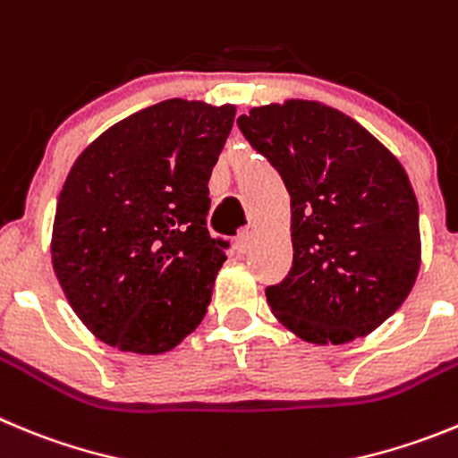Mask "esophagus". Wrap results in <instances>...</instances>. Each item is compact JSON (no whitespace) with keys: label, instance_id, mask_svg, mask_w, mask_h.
<instances>
[{"label":"esophagus","instance_id":"34e87169","mask_svg":"<svg viewBox=\"0 0 458 458\" xmlns=\"http://www.w3.org/2000/svg\"><path fill=\"white\" fill-rule=\"evenodd\" d=\"M251 242H254V232H251V229H242L236 236V250L241 251V254H245V251H250Z\"/></svg>","mask_w":458,"mask_h":458}]
</instances>
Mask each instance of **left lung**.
<instances>
[{"label": "left lung", "instance_id": "obj_1", "mask_svg": "<svg viewBox=\"0 0 458 458\" xmlns=\"http://www.w3.org/2000/svg\"><path fill=\"white\" fill-rule=\"evenodd\" d=\"M238 127L291 195L293 267L266 288L276 320L316 345L375 331L420 270L418 199L402 163L350 115L309 99L251 108Z\"/></svg>", "mask_w": 458, "mask_h": 458}]
</instances>
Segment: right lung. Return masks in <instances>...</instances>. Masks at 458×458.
Segmentation results:
<instances>
[{
	"mask_svg": "<svg viewBox=\"0 0 458 458\" xmlns=\"http://www.w3.org/2000/svg\"><path fill=\"white\" fill-rule=\"evenodd\" d=\"M236 106L165 99L79 154L58 195L56 279L79 320L136 354L177 347L207 316L229 242L211 238L208 179Z\"/></svg>",
	"mask_w": 458,
	"mask_h": 458,
	"instance_id": "add662e5",
	"label": "right lung"
}]
</instances>
